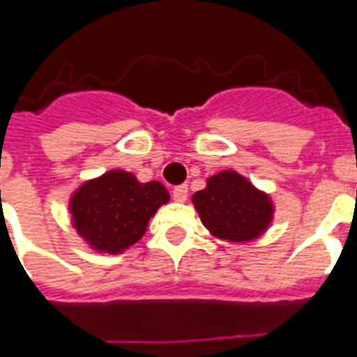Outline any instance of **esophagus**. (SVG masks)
<instances>
[{"instance_id":"1","label":"esophagus","mask_w":357,"mask_h":357,"mask_svg":"<svg viewBox=\"0 0 357 357\" xmlns=\"http://www.w3.org/2000/svg\"><path fill=\"white\" fill-rule=\"evenodd\" d=\"M187 195H189L187 185H179V187H176V189L172 190V196L176 202H185L187 200Z\"/></svg>"}]
</instances>
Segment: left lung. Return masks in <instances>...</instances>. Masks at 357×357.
I'll list each match as a JSON object with an SVG mask.
<instances>
[{
	"label": "left lung",
	"mask_w": 357,
	"mask_h": 357,
	"mask_svg": "<svg viewBox=\"0 0 357 357\" xmlns=\"http://www.w3.org/2000/svg\"><path fill=\"white\" fill-rule=\"evenodd\" d=\"M192 204L209 234L228 243L255 241L274 218L271 196L235 170L207 178L206 189L195 192Z\"/></svg>",
	"instance_id": "obj_1"
}]
</instances>
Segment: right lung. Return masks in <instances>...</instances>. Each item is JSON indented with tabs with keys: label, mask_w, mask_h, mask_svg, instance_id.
Instances as JSON below:
<instances>
[{
	"label": "right lung",
	"mask_w": 357,
	"mask_h": 357,
	"mask_svg": "<svg viewBox=\"0 0 357 357\" xmlns=\"http://www.w3.org/2000/svg\"><path fill=\"white\" fill-rule=\"evenodd\" d=\"M170 195L159 181L140 183L131 172L109 170L70 196L68 211L77 235L100 254H122L139 243L157 209Z\"/></svg>",
	"instance_id": "1"
}]
</instances>
